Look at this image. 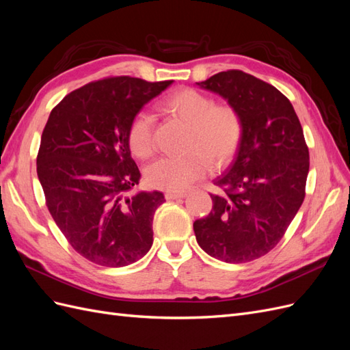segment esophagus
I'll return each mask as SVG.
<instances>
[{
    "label": "esophagus",
    "mask_w": 350,
    "mask_h": 350,
    "mask_svg": "<svg viewBox=\"0 0 350 350\" xmlns=\"http://www.w3.org/2000/svg\"><path fill=\"white\" fill-rule=\"evenodd\" d=\"M187 194L181 191H166L165 198L166 200H176V198H184Z\"/></svg>",
    "instance_id": "34e87169"
}]
</instances>
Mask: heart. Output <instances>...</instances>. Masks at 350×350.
<instances>
[{"instance_id": "1", "label": "heart", "mask_w": 350, "mask_h": 350, "mask_svg": "<svg viewBox=\"0 0 350 350\" xmlns=\"http://www.w3.org/2000/svg\"><path fill=\"white\" fill-rule=\"evenodd\" d=\"M161 109L188 124L185 156L159 157L146 167V183L157 189L181 191L213 167H221L234 157L242 135L238 109L228 102L215 103L208 94L191 88L178 89L162 100ZM129 146L139 159L154 152L153 120L142 111L129 126Z\"/></svg>"}]
</instances>
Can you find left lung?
Masks as SVG:
<instances>
[{"label":"left lung","mask_w":350,"mask_h":350,"mask_svg":"<svg viewBox=\"0 0 350 350\" xmlns=\"http://www.w3.org/2000/svg\"><path fill=\"white\" fill-rule=\"evenodd\" d=\"M238 109L242 135L234 162L215 179L213 208L194 221L198 245L225 262H247L278 245L305 198L310 152L292 103L241 70L197 83Z\"/></svg>","instance_id":"8db88e82"}]
</instances>
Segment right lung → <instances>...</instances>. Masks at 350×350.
Returning <instances> with one entry per match:
<instances>
[{
	"instance_id": "add662e5",
	"label": "right lung",
	"mask_w": 350,
	"mask_h": 350,
	"mask_svg": "<svg viewBox=\"0 0 350 350\" xmlns=\"http://www.w3.org/2000/svg\"><path fill=\"white\" fill-rule=\"evenodd\" d=\"M172 80L107 77L72 90L51 111L36 157L46 207L70 245L105 267H124L153 243V216L165 197L139 193L129 126Z\"/></svg>"
}]
</instances>
